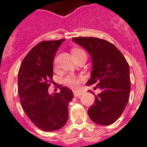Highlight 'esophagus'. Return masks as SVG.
Masks as SVG:
<instances>
[{
  "label": "esophagus",
  "mask_w": 147,
  "mask_h": 147,
  "mask_svg": "<svg viewBox=\"0 0 147 147\" xmlns=\"http://www.w3.org/2000/svg\"><path fill=\"white\" fill-rule=\"evenodd\" d=\"M73 94H74V96H77V97L80 96V95H82L81 91H76V90H75V91H74L73 92Z\"/></svg>",
  "instance_id": "obj_1"
}]
</instances>
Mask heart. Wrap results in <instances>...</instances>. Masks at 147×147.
Wrapping results in <instances>:
<instances>
[{
  "instance_id": "obj_1",
  "label": "heart",
  "mask_w": 147,
  "mask_h": 147,
  "mask_svg": "<svg viewBox=\"0 0 147 147\" xmlns=\"http://www.w3.org/2000/svg\"><path fill=\"white\" fill-rule=\"evenodd\" d=\"M81 53H86L83 50L80 49H73L72 50V54L76 55L79 54ZM85 78L83 75H73V74H70L68 75L64 78V83L66 86H69V87L72 88L73 89H76L80 87V84L83 82H84Z\"/></svg>"
}]
</instances>
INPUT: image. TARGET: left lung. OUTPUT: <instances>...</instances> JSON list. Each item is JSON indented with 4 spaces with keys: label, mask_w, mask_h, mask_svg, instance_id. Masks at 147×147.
Here are the masks:
<instances>
[{
    "label": "left lung",
    "mask_w": 147,
    "mask_h": 147,
    "mask_svg": "<svg viewBox=\"0 0 147 147\" xmlns=\"http://www.w3.org/2000/svg\"><path fill=\"white\" fill-rule=\"evenodd\" d=\"M72 41L85 48L92 57L91 78L86 85H94L102 90L89 108V117L96 124H112L120 117L129 99L128 63L116 46L106 40L78 37Z\"/></svg>",
    "instance_id": "obj_1"
}]
</instances>
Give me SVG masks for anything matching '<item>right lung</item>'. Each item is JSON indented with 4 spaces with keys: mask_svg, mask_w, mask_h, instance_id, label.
Returning a JSON list of instances; mask_svg holds the SVG:
<instances>
[{
    "mask_svg": "<svg viewBox=\"0 0 147 147\" xmlns=\"http://www.w3.org/2000/svg\"><path fill=\"white\" fill-rule=\"evenodd\" d=\"M64 40L38 43L26 55L18 73V92L24 112L35 126L49 132L64 126L69 117L68 104L73 98L72 91L65 86L53 95L48 91L53 82L55 55Z\"/></svg>",
    "mask_w": 147,
    "mask_h": 147,
    "instance_id": "add662e5",
    "label": "right lung"
}]
</instances>
